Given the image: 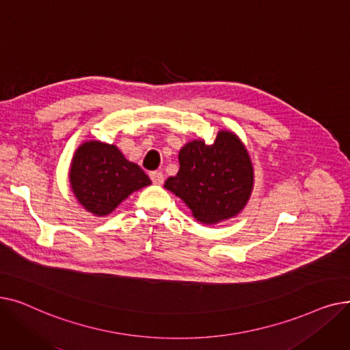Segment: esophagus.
<instances>
[{"label": "esophagus", "instance_id": "1", "mask_svg": "<svg viewBox=\"0 0 350 350\" xmlns=\"http://www.w3.org/2000/svg\"><path fill=\"white\" fill-rule=\"evenodd\" d=\"M150 178H152V181L154 183V185H161V183L164 181V177H163L161 172H152L150 173Z\"/></svg>", "mask_w": 350, "mask_h": 350}]
</instances>
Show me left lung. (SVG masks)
Instances as JSON below:
<instances>
[{
	"label": "left lung",
	"mask_w": 350,
	"mask_h": 350,
	"mask_svg": "<svg viewBox=\"0 0 350 350\" xmlns=\"http://www.w3.org/2000/svg\"><path fill=\"white\" fill-rule=\"evenodd\" d=\"M178 163V173L164 187L185 201L197 221L217 224L247 206L254 169L245 146L232 132H218L213 144L201 139L185 144Z\"/></svg>",
	"instance_id": "left-lung-1"
}]
</instances>
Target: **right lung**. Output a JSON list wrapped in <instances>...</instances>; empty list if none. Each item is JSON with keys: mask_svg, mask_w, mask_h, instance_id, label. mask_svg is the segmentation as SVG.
Segmentation results:
<instances>
[{"mask_svg": "<svg viewBox=\"0 0 350 350\" xmlns=\"http://www.w3.org/2000/svg\"><path fill=\"white\" fill-rule=\"evenodd\" d=\"M69 181L83 208L98 217L110 214L133 191L152 185L147 174L115 144L98 140L78 147L70 163Z\"/></svg>", "mask_w": 350, "mask_h": 350, "instance_id": "right-lung-1", "label": "right lung"}]
</instances>
